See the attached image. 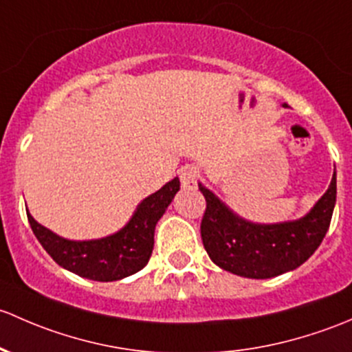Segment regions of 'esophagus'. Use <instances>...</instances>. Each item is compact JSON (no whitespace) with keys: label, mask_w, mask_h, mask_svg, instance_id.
Masks as SVG:
<instances>
[{"label":"esophagus","mask_w":352,"mask_h":352,"mask_svg":"<svg viewBox=\"0 0 352 352\" xmlns=\"http://www.w3.org/2000/svg\"><path fill=\"white\" fill-rule=\"evenodd\" d=\"M198 176H200V171H198L197 166H184L179 171V179L181 184L184 188H195L197 186Z\"/></svg>","instance_id":"1"}]
</instances>
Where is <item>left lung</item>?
Segmentation results:
<instances>
[{
  "mask_svg": "<svg viewBox=\"0 0 352 352\" xmlns=\"http://www.w3.org/2000/svg\"><path fill=\"white\" fill-rule=\"evenodd\" d=\"M283 107L288 104L283 103ZM206 200L201 241L210 259L232 274L252 280L280 276L302 266L317 251L331 226L336 206V171L327 191L303 217L276 223H259L237 215L203 183Z\"/></svg>",
  "mask_w": 352,
  "mask_h": 352,
  "instance_id": "obj_1",
  "label": "left lung"
}]
</instances>
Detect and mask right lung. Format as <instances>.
I'll return each mask as SVG.
<instances>
[{"label": "right lung", "mask_w": 352, "mask_h": 352, "mask_svg": "<svg viewBox=\"0 0 352 352\" xmlns=\"http://www.w3.org/2000/svg\"><path fill=\"white\" fill-rule=\"evenodd\" d=\"M179 191V177L144 198L120 230L100 239L72 241L57 235L32 217L28 222L35 237L60 267L93 281H118L142 270L154 249V230L159 219Z\"/></svg>", "instance_id": "add662e5"}]
</instances>
